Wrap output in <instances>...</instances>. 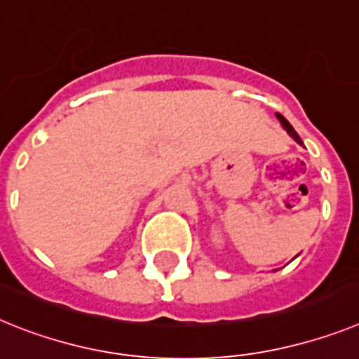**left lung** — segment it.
Instances as JSON below:
<instances>
[{"label": "left lung", "mask_w": 359, "mask_h": 359, "mask_svg": "<svg viewBox=\"0 0 359 359\" xmlns=\"http://www.w3.org/2000/svg\"><path fill=\"white\" fill-rule=\"evenodd\" d=\"M278 118H280V121H281V125H283V127H285V130H287V133H289L290 136H292L294 140H296V142L299 143V145H303V143H302V137H299V136H298V133H296V130H294L292 125H290L289 121H287V119H285L283 116H281V114H278Z\"/></svg>", "instance_id": "8db88e82"}]
</instances>
